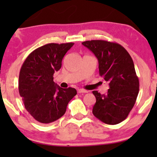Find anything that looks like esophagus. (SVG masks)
I'll use <instances>...</instances> for the list:
<instances>
[{
  "mask_svg": "<svg viewBox=\"0 0 157 157\" xmlns=\"http://www.w3.org/2000/svg\"><path fill=\"white\" fill-rule=\"evenodd\" d=\"M78 93L81 94V93H88V91H86V90L85 89H78Z\"/></svg>",
  "mask_w": 157,
  "mask_h": 157,
  "instance_id": "1",
  "label": "esophagus"
}]
</instances>
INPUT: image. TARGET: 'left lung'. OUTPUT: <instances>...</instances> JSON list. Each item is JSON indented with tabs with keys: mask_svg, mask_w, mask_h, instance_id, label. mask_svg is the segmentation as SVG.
Here are the masks:
<instances>
[{
	"mask_svg": "<svg viewBox=\"0 0 157 157\" xmlns=\"http://www.w3.org/2000/svg\"><path fill=\"white\" fill-rule=\"evenodd\" d=\"M82 44L97 58L99 75L109 83L106 94L92 92L96 99L93 114L106 124L121 123L134 107L139 91V78L132 57L117 43L91 40Z\"/></svg>",
	"mask_w": 157,
	"mask_h": 157,
	"instance_id": "obj_1",
	"label": "left lung"
}]
</instances>
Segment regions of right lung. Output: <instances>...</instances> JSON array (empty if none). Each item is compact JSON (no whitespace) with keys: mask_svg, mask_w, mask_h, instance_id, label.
I'll return each instance as SVG.
<instances>
[{"mask_svg":"<svg viewBox=\"0 0 157 157\" xmlns=\"http://www.w3.org/2000/svg\"><path fill=\"white\" fill-rule=\"evenodd\" d=\"M74 43L48 44L30 53L21 66L18 91L26 110L34 119L49 124L60 119L76 95L74 88L62 89L53 81L62 59Z\"/></svg>","mask_w":157,"mask_h":157,"instance_id":"1","label":"right lung"}]
</instances>
